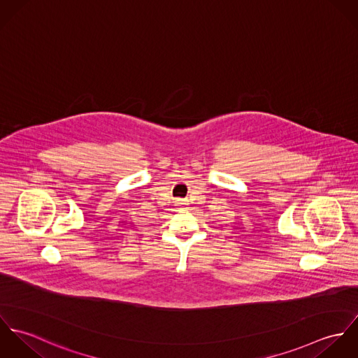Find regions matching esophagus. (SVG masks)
Listing matches in <instances>:
<instances>
[{
	"mask_svg": "<svg viewBox=\"0 0 358 358\" xmlns=\"http://www.w3.org/2000/svg\"><path fill=\"white\" fill-rule=\"evenodd\" d=\"M178 205H185V203H183V201H179V203H178Z\"/></svg>",
	"mask_w": 358,
	"mask_h": 358,
	"instance_id": "esophagus-1",
	"label": "esophagus"
}]
</instances>
